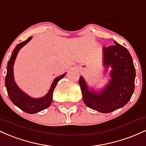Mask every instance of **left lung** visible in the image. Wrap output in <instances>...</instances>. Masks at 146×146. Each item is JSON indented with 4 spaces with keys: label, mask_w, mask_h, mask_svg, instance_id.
<instances>
[{
    "label": "left lung",
    "mask_w": 146,
    "mask_h": 146,
    "mask_svg": "<svg viewBox=\"0 0 146 146\" xmlns=\"http://www.w3.org/2000/svg\"><path fill=\"white\" fill-rule=\"evenodd\" d=\"M103 48L104 65L111 66L110 80L100 92L88 90L82 76L79 80L83 101L88 108L108 113L124 106L135 90L136 72L132 56L126 48L117 42Z\"/></svg>",
    "instance_id": "left-lung-1"
}]
</instances>
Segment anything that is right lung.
<instances>
[{"mask_svg": "<svg viewBox=\"0 0 146 146\" xmlns=\"http://www.w3.org/2000/svg\"><path fill=\"white\" fill-rule=\"evenodd\" d=\"M32 37H29L27 40L19 43L15 47L13 51L11 56L10 57L7 66V74L5 77V86L7 90L8 95L11 102L14 104L20 109L27 113L34 114L42 110L46 109L51 105L53 100V93L56 88L58 82L63 78L66 75H60L58 78H55L52 83L51 88L47 93V94L40 98H33L29 97L18 88L14 81V64L20 49L27 44L31 40Z\"/></svg>", "mask_w": 146, "mask_h": 146, "instance_id": "add662e5", "label": "right lung"}]
</instances>
